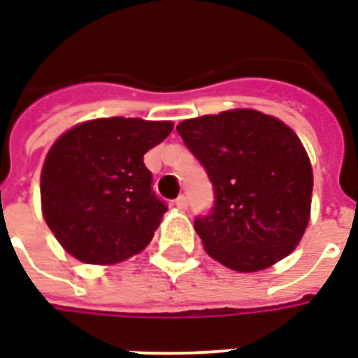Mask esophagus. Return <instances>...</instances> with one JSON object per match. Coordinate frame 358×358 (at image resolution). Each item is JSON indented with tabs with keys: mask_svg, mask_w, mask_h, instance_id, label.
<instances>
[{
	"mask_svg": "<svg viewBox=\"0 0 358 358\" xmlns=\"http://www.w3.org/2000/svg\"><path fill=\"white\" fill-rule=\"evenodd\" d=\"M174 207L180 210H186L187 209V197L186 195H180V197H176L174 199Z\"/></svg>",
	"mask_w": 358,
	"mask_h": 358,
	"instance_id": "1",
	"label": "esophagus"
}]
</instances>
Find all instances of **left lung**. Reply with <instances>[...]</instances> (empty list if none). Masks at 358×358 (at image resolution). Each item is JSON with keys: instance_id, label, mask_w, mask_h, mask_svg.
<instances>
[{"instance_id": "left-lung-1", "label": "left lung", "mask_w": 358, "mask_h": 358, "mask_svg": "<svg viewBox=\"0 0 358 358\" xmlns=\"http://www.w3.org/2000/svg\"><path fill=\"white\" fill-rule=\"evenodd\" d=\"M180 138L207 171L215 203L194 228L213 259L238 272L282 261L310 217L313 169L292 128L253 109L189 118Z\"/></svg>"}]
</instances>
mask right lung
Instances as JSON below:
<instances>
[{
    "label": "right lung",
    "mask_w": 358,
    "mask_h": 358,
    "mask_svg": "<svg viewBox=\"0 0 358 358\" xmlns=\"http://www.w3.org/2000/svg\"><path fill=\"white\" fill-rule=\"evenodd\" d=\"M172 122L95 118L51 145L42 169L43 218L63 248L88 264L120 263L153 240L166 203L143 155Z\"/></svg>",
    "instance_id": "obj_1"
}]
</instances>
